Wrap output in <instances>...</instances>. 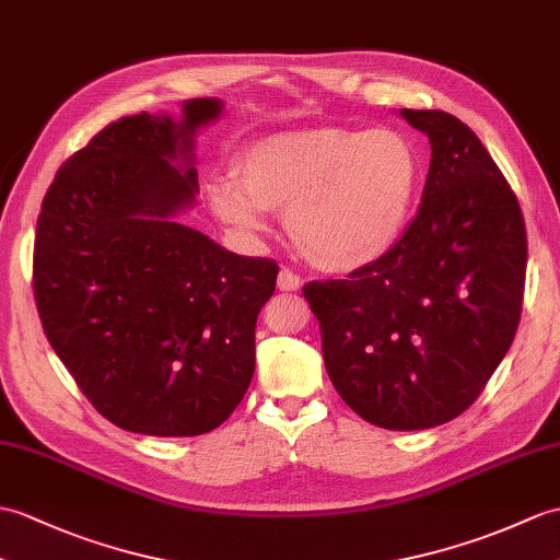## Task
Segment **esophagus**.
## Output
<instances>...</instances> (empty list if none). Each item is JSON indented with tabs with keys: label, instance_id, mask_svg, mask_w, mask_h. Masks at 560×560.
<instances>
[{
	"label": "esophagus",
	"instance_id": "obj_1",
	"mask_svg": "<svg viewBox=\"0 0 560 560\" xmlns=\"http://www.w3.org/2000/svg\"><path fill=\"white\" fill-rule=\"evenodd\" d=\"M277 285H279L281 293H295V291L303 289V279L298 277V275H293L291 269H281L279 271V279H277Z\"/></svg>",
	"mask_w": 560,
	"mask_h": 560
}]
</instances>
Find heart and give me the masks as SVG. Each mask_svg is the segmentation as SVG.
<instances>
[{"label": "heart", "instance_id": "obj_1", "mask_svg": "<svg viewBox=\"0 0 560 560\" xmlns=\"http://www.w3.org/2000/svg\"><path fill=\"white\" fill-rule=\"evenodd\" d=\"M233 178L207 188L217 219L257 236L267 212H283L285 233L310 265L350 275L380 262L402 238L420 160L408 138L388 128H295L245 145Z\"/></svg>", "mask_w": 560, "mask_h": 560}]
</instances>
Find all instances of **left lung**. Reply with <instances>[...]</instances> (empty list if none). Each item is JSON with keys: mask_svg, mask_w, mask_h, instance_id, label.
Listing matches in <instances>:
<instances>
[{"mask_svg": "<svg viewBox=\"0 0 560 560\" xmlns=\"http://www.w3.org/2000/svg\"><path fill=\"white\" fill-rule=\"evenodd\" d=\"M429 138L422 205L380 262L303 293L324 368L362 420L394 432L458 418L509 353L527 267L525 221L479 138L441 109H400Z\"/></svg>", "mask_w": 560, "mask_h": 560, "instance_id": "left-lung-1", "label": "left lung"}]
</instances>
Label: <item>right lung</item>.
I'll return each mask as SVG.
<instances>
[{
	"instance_id": "right-lung-1",
	"label": "right lung",
	"mask_w": 560,
	"mask_h": 560,
	"mask_svg": "<svg viewBox=\"0 0 560 560\" xmlns=\"http://www.w3.org/2000/svg\"><path fill=\"white\" fill-rule=\"evenodd\" d=\"M224 102L126 116L59 168L37 217L33 285L49 346L116 427L212 432L255 374V322L279 267L178 224L195 140Z\"/></svg>"
}]
</instances>
